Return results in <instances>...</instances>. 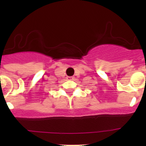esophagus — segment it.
<instances>
[{"label":"esophagus","instance_id":"esophagus-1","mask_svg":"<svg viewBox=\"0 0 146 146\" xmlns=\"http://www.w3.org/2000/svg\"><path fill=\"white\" fill-rule=\"evenodd\" d=\"M66 79H67L68 80H74V77H72V76H68V77L66 78Z\"/></svg>","mask_w":146,"mask_h":146}]
</instances>
